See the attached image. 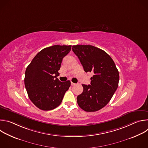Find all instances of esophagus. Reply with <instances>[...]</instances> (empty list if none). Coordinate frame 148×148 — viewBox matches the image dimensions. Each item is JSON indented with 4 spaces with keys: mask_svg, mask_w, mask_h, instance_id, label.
Instances as JSON below:
<instances>
[{
    "mask_svg": "<svg viewBox=\"0 0 148 148\" xmlns=\"http://www.w3.org/2000/svg\"><path fill=\"white\" fill-rule=\"evenodd\" d=\"M71 85L72 86H75V83H74V82H71Z\"/></svg>",
    "mask_w": 148,
    "mask_h": 148,
    "instance_id": "1",
    "label": "esophagus"
}]
</instances>
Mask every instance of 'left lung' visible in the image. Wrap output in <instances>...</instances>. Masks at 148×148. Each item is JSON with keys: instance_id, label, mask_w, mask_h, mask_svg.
<instances>
[{"instance_id": "1", "label": "left lung", "mask_w": 148, "mask_h": 148, "mask_svg": "<svg viewBox=\"0 0 148 148\" xmlns=\"http://www.w3.org/2000/svg\"><path fill=\"white\" fill-rule=\"evenodd\" d=\"M86 73L92 72L90 85L82 84L83 92L78 95L79 107L87 112L97 111L111 100L116 90L119 72L112 58L103 50L91 45L73 46Z\"/></svg>"}]
</instances>
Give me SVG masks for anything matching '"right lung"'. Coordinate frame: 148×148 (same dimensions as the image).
<instances>
[{
  "instance_id": "add662e5",
  "label": "right lung",
  "mask_w": 148,
  "mask_h": 148,
  "mask_svg": "<svg viewBox=\"0 0 148 148\" xmlns=\"http://www.w3.org/2000/svg\"><path fill=\"white\" fill-rule=\"evenodd\" d=\"M71 46L54 45L38 52L27 66L25 85L31 101L39 109L49 111L61 103L71 82H61L57 77L64 58Z\"/></svg>"
}]
</instances>
